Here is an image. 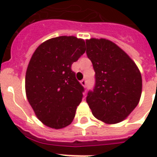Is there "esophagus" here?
I'll return each mask as SVG.
<instances>
[{"label": "esophagus", "mask_w": 157, "mask_h": 157, "mask_svg": "<svg viewBox=\"0 0 157 157\" xmlns=\"http://www.w3.org/2000/svg\"><path fill=\"white\" fill-rule=\"evenodd\" d=\"M81 84L84 86V87H86V85H87V81H86V79H83V80L81 81Z\"/></svg>", "instance_id": "34e87169"}]
</instances>
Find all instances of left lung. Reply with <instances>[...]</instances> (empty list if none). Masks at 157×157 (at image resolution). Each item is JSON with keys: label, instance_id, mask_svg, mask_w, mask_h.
Here are the masks:
<instances>
[{"label": "left lung", "instance_id": "1", "mask_svg": "<svg viewBox=\"0 0 157 157\" xmlns=\"http://www.w3.org/2000/svg\"><path fill=\"white\" fill-rule=\"evenodd\" d=\"M86 54L95 71V84L86 102L97 119L107 124L124 120L139 103L142 76L134 61L106 39L87 40Z\"/></svg>", "mask_w": 157, "mask_h": 157}]
</instances>
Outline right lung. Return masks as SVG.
<instances>
[{"instance_id": "right-lung-1", "label": "right lung", "mask_w": 157, "mask_h": 157, "mask_svg": "<svg viewBox=\"0 0 157 157\" xmlns=\"http://www.w3.org/2000/svg\"><path fill=\"white\" fill-rule=\"evenodd\" d=\"M86 52V43L75 36H59L39 45L25 77L27 98L45 125L61 129L71 124L85 89L71 64Z\"/></svg>"}]
</instances>
